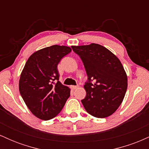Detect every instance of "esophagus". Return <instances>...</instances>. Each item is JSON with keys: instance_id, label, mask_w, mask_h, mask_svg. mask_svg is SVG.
I'll return each instance as SVG.
<instances>
[{"instance_id": "esophagus-1", "label": "esophagus", "mask_w": 149, "mask_h": 149, "mask_svg": "<svg viewBox=\"0 0 149 149\" xmlns=\"http://www.w3.org/2000/svg\"><path fill=\"white\" fill-rule=\"evenodd\" d=\"M78 88V85H71V88L72 89V90H76Z\"/></svg>"}]
</instances>
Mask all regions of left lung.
Here are the masks:
<instances>
[{"mask_svg": "<svg viewBox=\"0 0 149 149\" xmlns=\"http://www.w3.org/2000/svg\"><path fill=\"white\" fill-rule=\"evenodd\" d=\"M86 71V97L81 102L86 111L97 118L112 115L120 107L127 88V78L116 55L99 44L72 46Z\"/></svg>", "mask_w": 149, "mask_h": 149, "instance_id": "1", "label": "left lung"}]
</instances>
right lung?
<instances>
[{
    "label": "right lung",
    "instance_id": "1",
    "mask_svg": "<svg viewBox=\"0 0 149 149\" xmlns=\"http://www.w3.org/2000/svg\"><path fill=\"white\" fill-rule=\"evenodd\" d=\"M71 47L57 45L34 52L26 63L19 89L27 107L38 118L57 116L70 97V89L59 81L57 65Z\"/></svg>",
    "mask_w": 149,
    "mask_h": 149
}]
</instances>
